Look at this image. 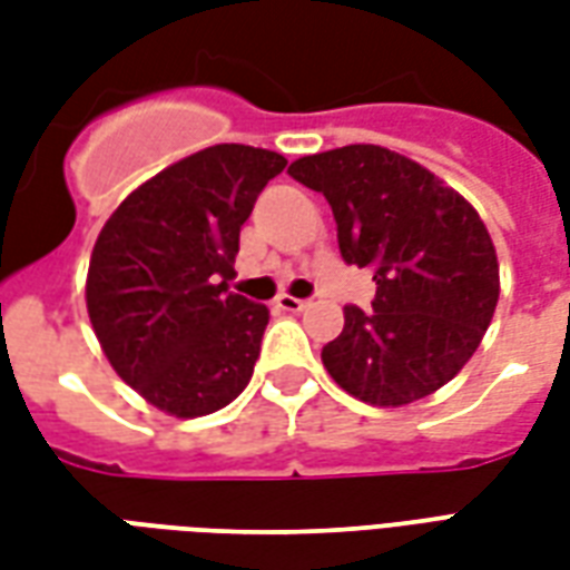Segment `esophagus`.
<instances>
[{
	"instance_id": "esophagus-1",
	"label": "esophagus",
	"mask_w": 570,
	"mask_h": 570,
	"mask_svg": "<svg viewBox=\"0 0 570 570\" xmlns=\"http://www.w3.org/2000/svg\"><path fill=\"white\" fill-rule=\"evenodd\" d=\"M277 308L286 311V314H298V311L308 308V302L305 298H296V296H277V302H274Z\"/></svg>"
}]
</instances>
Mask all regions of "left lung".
<instances>
[{"instance_id": "obj_1", "label": "left lung", "mask_w": 570, "mask_h": 570, "mask_svg": "<svg viewBox=\"0 0 570 570\" xmlns=\"http://www.w3.org/2000/svg\"><path fill=\"white\" fill-rule=\"evenodd\" d=\"M286 174L330 200L347 265L372 268V311L345 305L323 366L370 406H406L452 382L489 330L501 293L479 213L400 151L342 146Z\"/></svg>"}]
</instances>
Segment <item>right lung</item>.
I'll return each mask as SVG.
<instances>
[{
	"mask_svg": "<svg viewBox=\"0 0 570 570\" xmlns=\"http://www.w3.org/2000/svg\"><path fill=\"white\" fill-rule=\"evenodd\" d=\"M284 155L240 142L200 149L118 204L88 268L104 354L151 406L198 419L253 379L268 308L228 289L240 225Z\"/></svg>",
	"mask_w": 570,
	"mask_h": 570,
	"instance_id": "add662e5",
	"label": "right lung"
}]
</instances>
